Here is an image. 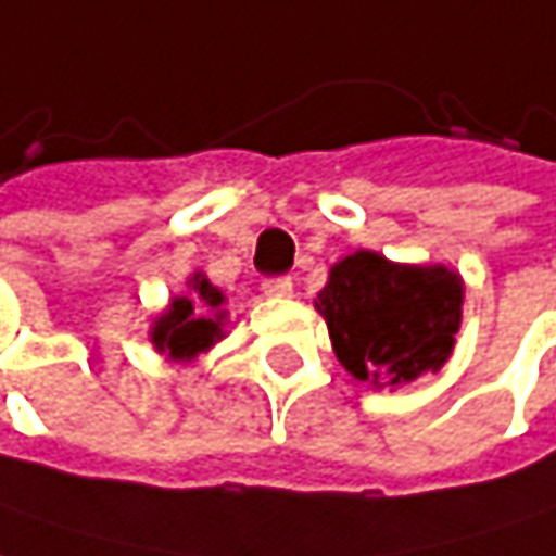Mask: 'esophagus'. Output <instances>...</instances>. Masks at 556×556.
Listing matches in <instances>:
<instances>
[{"label":"esophagus","mask_w":556,"mask_h":556,"mask_svg":"<svg viewBox=\"0 0 556 556\" xmlns=\"http://www.w3.org/2000/svg\"><path fill=\"white\" fill-rule=\"evenodd\" d=\"M261 292L267 299H292V279H267L261 286Z\"/></svg>","instance_id":"1"}]
</instances>
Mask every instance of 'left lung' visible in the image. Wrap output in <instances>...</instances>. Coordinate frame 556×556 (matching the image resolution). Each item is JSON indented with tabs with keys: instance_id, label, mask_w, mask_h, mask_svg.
Masks as SVG:
<instances>
[{
	"instance_id": "8db88e82",
	"label": "left lung",
	"mask_w": 556,
	"mask_h": 556,
	"mask_svg": "<svg viewBox=\"0 0 556 556\" xmlns=\"http://www.w3.org/2000/svg\"><path fill=\"white\" fill-rule=\"evenodd\" d=\"M314 307L354 379L395 389L445 367L464 317V279L442 264L354 252L332 264Z\"/></svg>"
}]
</instances>
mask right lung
I'll list each match as a JSON object with an SVG mask.
<instances>
[{"instance_id":"1","label":"right lung","mask_w":556,"mask_h":556,"mask_svg":"<svg viewBox=\"0 0 556 556\" xmlns=\"http://www.w3.org/2000/svg\"><path fill=\"white\" fill-rule=\"evenodd\" d=\"M189 289H192V299L177 295L149 332L152 345L170 361H192L224 339V320H227L224 292L211 286L205 274H195L189 279Z\"/></svg>"}]
</instances>
